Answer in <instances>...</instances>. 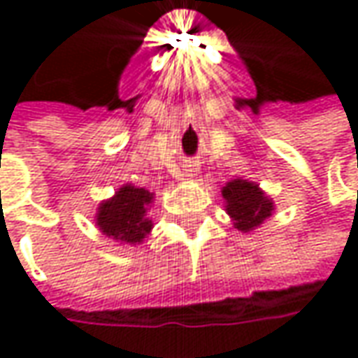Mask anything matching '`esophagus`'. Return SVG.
Here are the masks:
<instances>
[{
    "label": "esophagus",
    "instance_id": "esophagus-1",
    "mask_svg": "<svg viewBox=\"0 0 358 358\" xmlns=\"http://www.w3.org/2000/svg\"><path fill=\"white\" fill-rule=\"evenodd\" d=\"M185 175H187V177H193V175H195V173H193L191 169H187V171H185Z\"/></svg>",
    "mask_w": 358,
    "mask_h": 358
}]
</instances>
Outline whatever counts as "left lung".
<instances>
[{
  "label": "left lung",
  "instance_id": "8db88e82",
  "mask_svg": "<svg viewBox=\"0 0 358 358\" xmlns=\"http://www.w3.org/2000/svg\"><path fill=\"white\" fill-rule=\"evenodd\" d=\"M220 193L224 199L227 215L232 220L234 229L241 232L256 230L275 210L272 196L266 195L260 185L248 179H232L222 187Z\"/></svg>",
  "mask_w": 358,
  "mask_h": 358
}]
</instances>
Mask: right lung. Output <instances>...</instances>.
Listing matches in <instances>:
<instances>
[{
  "label": "right lung",
  "instance_id": "right-lung-1",
  "mask_svg": "<svg viewBox=\"0 0 358 358\" xmlns=\"http://www.w3.org/2000/svg\"><path fill=\"white\" fill-rule=\"evenodd\" d=\"M155 193L143 187L126 183L96 208V227L108 238L136 246L150 236L153 220L150 218Z\"/></svg>",
  "mask_w": 358,
  "mask_h": 358
}]
</instances>
